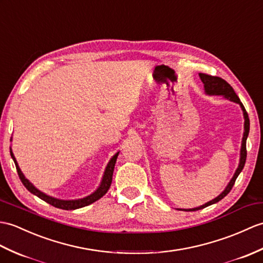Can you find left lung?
<instances>
[{
  "label": "left lung",
  "mask_w": 263,
  "mask_h": 263,
  "mask_svg": "<svg viewBox=\"0 0 263 263\" xmlns=\"http://www.w3.org/2000/svg\"><path fill=\"white\" fill-rule=\"evenodd\" d=\"M199 78H200V81L203 82L204 90H205L206 95L223 96L224 99H227L231 102H234L236 104H239V105L241 106V109L243 112V118H244V132H243L242 144H241V150H240L239 166H237L235 173H234L233 177H232V179L230 180L228 186L224 188V191L221 194H219L217 197H215L214 199H212L210 201H207V203H205L203 205H200L198 207H194V209H178L179 211H186V212L198 211V210H201V209H205V207L215 204V203H217V201L223 199L230 193V191L232 189V187H233L234 182L237 178V176L240 175V173L242 172V169L244 167V164H246V160H247V139H248L249 131H250V120H249V117H248V113L246 111V108H244L243 104L241 103L239 96L235 94V91H234L233 88H232L231 85L228 82H225L224 79H222V78L210 76V75H206V74H199Z\"/></svg>",
  "instance_id": "obj_1"
}]
</instances>
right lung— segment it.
I'll return each instance as SVG.
<instances>
[{"instance_id": "1", "label": "right lung", "mask_w": 263, "mask_h": 263, "mask_svg": "<svg viewBox=\"0 0 263 263\" xmlns=\"http://www.w3.org/2000/svg\"><path fill=\"white\" fill-rule=\"evenodd\" d=\"M11 141H12V138H11ZM119 154H120V151H118L117 154H115L111 158V159H109L107 166L105 167V170H104V174H103V177H102V180L100 182V186L97 187L93 193L87 195V196H85L83 198H78V199H60V198L49 196V195L45 194L44 192L39 191V189L36 188L31 181L28 180L26 178V176H24L23 173L21 172L19 164H17V161L15 159L13 152H12V148H10L11 158H12V159H13V161L15 163L17 175H19L20 179L22 181V184L24 185V187H26L30 193L35 195L36 197H39L40 199L45 200L46 203L50 204V205H52L54 207H57V209L67 210V211L77 210V209H81V207L87 206V205H89L91 203H94V201H96L97 199H100L101 197H103L104 195L107 193L109 186H111V184H112V177H113V172H114V166H115V162H117Z\"/></svg>"}]
</instances>
